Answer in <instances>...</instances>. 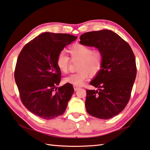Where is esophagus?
<instances>
[{"mask_svg": "<svg viewBox=\"0 0 150 150\" xmlns=\"http://www.w3.org/2000/svg\"><path fill=\"white\" fill-rule=\"evenodd\" d=\"M73 88H74V90L76 91V90H77L78 89L80 88V86H75V85H74V86H73Z\"/></svg>", "mask_w": 150, "mask_h": 150, "instance_id": "esophagus-1", "label": "esophagus"}]
</instances>
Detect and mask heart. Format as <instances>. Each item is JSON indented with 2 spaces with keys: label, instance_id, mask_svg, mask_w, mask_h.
I'll return each mask as SVG.
<instances>
[{
  "label": "heart",
  "instance_id": "obj_1",
  "mask_svg": "<svg viewBox=\"0 0 150 150\" xmlns=\"http://www.w3.org/2000/svg\"><path fill=\"white\" fill-rule=\"evenodd\" d=\"M69 57L60 52L56 59L57 65L59 71L66 74L68 72L71 61L77 62V72L70 75L64 79V83L75 86H80L88 77H93L101 71L103 64V53L99 49L92 48L82 43H76L69 47Z\"/></svg>",
  "mask_w": 150,
  "mask_h": 150
}]
</instances>
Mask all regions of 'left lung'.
Here are the masks:
<instances>
[{"mask_svg":"<svg viewBox=\"0 0 150 150\" xmlns=\"http://www.w3.org/2000/svg\"><path fill=\"white\" fill-rule=\"evenodd\" d=\"M80 43L100 49L104 57L101 71L90 83L98 90H86L87 112L99 119L113 118L124 109L130 99L137 75L133 50L109 30L86 32L81 36Z\"/></svg>","mask_w":150,"mask_h":150,"instance_id":"obj_1","label":"left lung"}]
</instances>
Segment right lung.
Returning a JSON list of instances; mask_svg holds the SVG:
<instances>
[{
    "label": "right lung",
    "mask_w": 150,
    "mask_h": 150,
    "mask_svg": "<svg viewBox=\"0 0 150 150\" xmlns=\"http://www.w3.org/2000/svg\"><path fill=\"white\" fill-rule=\"evenodd\" d=\"M77 37L45 32L26 43L17 58L14 77L21 100L27 109L45 120L62 114L74 92L72 84L57 88L61 72L58 54Z\"/></svg>",
    "instance_id": "obj_1"
}]
</instances>
